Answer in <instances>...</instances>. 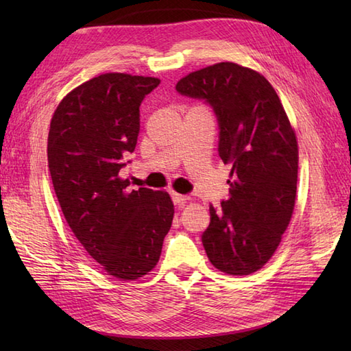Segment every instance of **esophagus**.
I'll list each match as a JSON object with an SVG mask.
<instances>
[{"label":"esophagus","instance_id":"obj_1","mask_svg":"<svg viewBox=\"0 0 351 351\" xmlns=\"http://www.w3.org/2000/svg\"><path fill=\"white\" fill-rule=\"evenodd\" d=\"M170 196H171V200H173V204H176V205H184L189 200V196L178 195V193H175V191H171Z\"/></svg>","mask_w":351,"mask_h":351}]
</instances>
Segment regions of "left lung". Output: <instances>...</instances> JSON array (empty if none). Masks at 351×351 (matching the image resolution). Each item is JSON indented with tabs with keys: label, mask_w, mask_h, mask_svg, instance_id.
Instances as JSON below:
<instances>
[{
	"label": "left lung",
	"mask_w": 351,
	"mask_h": 351,
	"mask_svg": "<svg viewBox=\"0 0 351 351\" xmlns=\"http://www.w3.org/2000/svg\"><path fill=\"white\" fill-rule=\"evenodd\" d=\"M176 92L208 104L219 123V155L230 164L229 197L210 205L202 234L217 270L244 276L278 249L294 210L299 149L278 93L261 73L217 63L178 81Z\"/></svg>",
	"instance_id": "1"
}]
</instances>
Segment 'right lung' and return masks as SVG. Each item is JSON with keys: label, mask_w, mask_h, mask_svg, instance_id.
I'll list each match as a JSON object with an SVG mask.
<instances>
[{"label": "right lung", "mask_w": 351, "mask_h": 351, "mask_svg": "<svg viewBox=\"0 0 351 351\" xmlns=\"http://www.w3.org/2000/svg\"><path fill=\"white\" fill-rule=\"evenodd\" d=\"M158 84L104 73L73 88L51 119L48 167L64 219L88 255L122 280L156 265L173 220L166 191H130L119 176L137 145L141 102Z\"/></svg>", "instance_id": "obj_1"}]
</instances>
